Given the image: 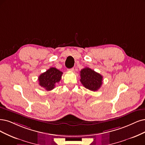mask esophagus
Returning a JSON list of instances; mask_svg holds the SVG:
<instances>
[{
  "mask_svg": "<svg viewBox=\"0 0 145 145\" xmlns=\"http://www.w3.org/2000/svg\"><path fill=\"white\" fill-rule=\"evenodd\" d=\"M68 71H70V72H73L74 71V68H71V69H69Z\"/></svg>",
  "mask_w": 145,
  "mask_h": 145,
  "instance_id": "esophagus-1",
  "label": "esophagus"
}]
</instances>
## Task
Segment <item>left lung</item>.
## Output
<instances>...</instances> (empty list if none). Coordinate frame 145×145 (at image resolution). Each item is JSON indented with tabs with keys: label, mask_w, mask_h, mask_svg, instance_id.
Wrapping results in <instances>:
<instances>
[{
	"label": "left lung",
	"mask_w": 145,
	"mask_h": 145,
	"mask_svg": "<svg viewBox=\"0 0 145 145\" xmlns=\"http://www.w3.org/2000/svg\"><path fill=\"white\" fill-rule=\"evenodd\" d=\"M80 81L86 88L95 91L102 85L103 76L89 67H85L80 72Z\"/></svg>",
	"instance_id": "obj_1"
}]
</instances>
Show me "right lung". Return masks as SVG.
<instances>
[{
	"label": "right lung",
	"instance_id": "obj_1",
	"mask_svg": "<svg viewBox=\"0 0 145 145\" xmlns=\"http://www.w3.org/2000/svg\"><path fill=\"white\" fill-rule=\"evenodd\" d=\"M62 74L63 72L57 69L51 67L39 76V84L46 90L51 91L54 88L58 82H60Z\"/></svg>",
	"mask_w": 145,
	"mask_h": 145
}]
</instances>
